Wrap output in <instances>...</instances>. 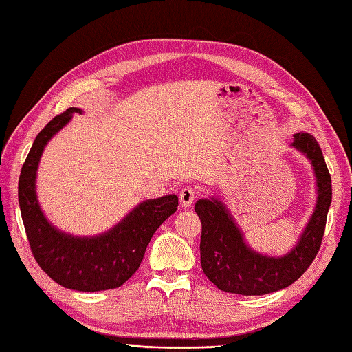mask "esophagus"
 Returning <instances> with one entry per match:
<instances>
[{"label":"esophagus","mask_w":352,"mask_h":352,"mask_svg":"<svg viewBox=\"0 0 352 352\" xmlns=\"http://www.w3.org/2000/svg\"><path fill=\"white\" fill-rule=\"evenodd\" d=\"M178 197H180V203L183 207H189L193 204V201L197 198V190L192 188H183Z\"/></svg>","instance_id":"1"}]
</instances>
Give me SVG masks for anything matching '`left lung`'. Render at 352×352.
<instances>
[{
	"instance_id": "8db88e82",
	"label": "left lung",
	"mask_w": 352,
	"mask_h": 352,
	"mask_svg": "<svg viewBox=\"0 0 352 352\" xmlns=\"http://www.w3.org/2000/svg\"><path fill=\"white\" fill-rule=\"evenodd\" d=\"M292 148L311 162L318 199L311 218L286 256L267 257L246 245L242 231L218 198H203L195 204L201 219V266L216 287L239 295H266L295 283L307 271L322 243L328 208L331 204V177L316 139L296 133Z\"/></svg>"
}]
</instances>
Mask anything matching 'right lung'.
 <instances>
[{
    "label": "right lung",
    "instance_id": "obj_1",
    "mask_svg": "<svg viewBox=\"0 0 352 352\" xmlns=\"http://www.w3.org/2000/svg\"><path fill=\"white\" fill-rule=\"evenodd\" d=\"M81 109L69 107L37 134L18 183L22 222L37 265L60 286L80 292L116 289L138 271L155 230L177 212L178 197L146 199L106 233L78 237L57 230L45 218L36 195V172L45 145Z\"/></svg>",
    "mask_w": 352,
    "mask_h": 352
}]
</instances>
